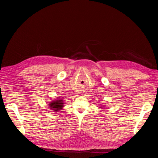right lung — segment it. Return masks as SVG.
Listing matches in <instances>:
<instances>
[{"label": "right lung", "mask_w": 158, "mask_h": 158, "mask_svg": "<svg viewBox=\"0 0 158 158\" xmlns=\"http://www.w3.org/2000/svg\"><path fill=\"white\" fill-rule=\"evenodd\" d=\"M63 100H56L55 101H52L49 106L51 109L52 110H54L55 111L58 110L60 109H61L64 106H63Z\"/></svg>", "instance_id": "add662e5"}]
</instances>
